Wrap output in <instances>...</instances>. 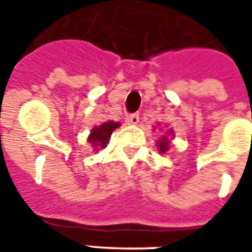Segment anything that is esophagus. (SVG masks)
<instances>
[{"instance_id": "obj_1", "label": "esophagus", "mask_w": 252, "mask_h": 252, "mask_svg": "<svg viewBox=\"0 0 252 252\" xmlns=\"http://www.w3.org/2000/svg\"><path fill=\"white\" fill-rule=\"evenodd\" d=\"M138 120H140V116H138V114H132V115H128L126 118V122L128 123V124H132V126H134V124H137Z\"/></svg>"}]
</instances>
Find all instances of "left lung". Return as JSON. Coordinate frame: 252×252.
<instances>
[{"mask_svg": "<svg viewBox=\"0 0 252 252\" xmlns=\"http://www.w3.org/2000/svg\"><path fill=\"white\" fill-rule=\"evenodd\" d=\"M168 133L174 134V132H172V130H168ZM168 145H170V141L166 138V136H163L159 141H157V148L158 150H159V153H166L168 150Z\"/></svg>", "mask_w": 252, "mask_h": 252, "instance_id": "8db88e82", "label": "left lung"}]
</instances>
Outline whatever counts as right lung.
Wrapping results in <instances>:
<instances>
[{"label":"right lung","instance_id":"1","mask_svg":"<svg viewBox=\"0 0 252 252\" xmlns=\"http://www.w3.org/2000/svg\"><path fill=\"white\" fill-rule=\"evenodd\" d=\"M120 126V123L118 122H106L98 126H94L90 132V136L87 137V141L90 142L94 150L104 149L107 146V142L110 140L111 134L116 128Z\"/></svg>","mask_w":252,"mask_h":252}]
</instances>
